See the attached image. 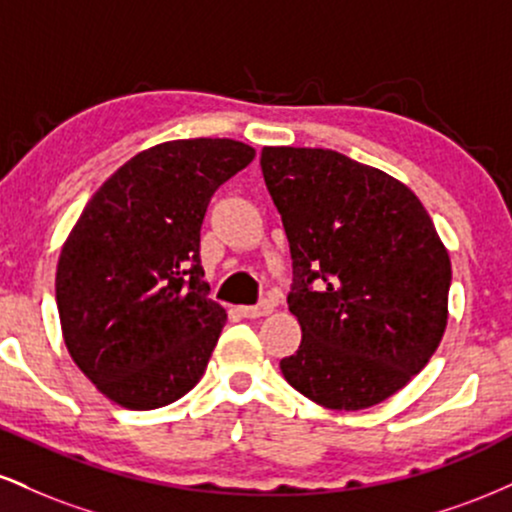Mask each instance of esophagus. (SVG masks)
<instances>
[{"mask_svg":"<svg viewBox=\"0 0 512 512\" xmlns=\"http://www.w3.org/2000/svg\"><path fill=\"white\" fill-rule=\"evenodd\" d=\"M240 315L248 317V320H257V317H264L272 313V303H260V305H243V308H238Z\"/></svg>","mask_w":512,"mask_h":512,"instance_id":"obj_1","label":"esophagus"}]
</instances>
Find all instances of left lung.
Here are the masks:
<instances>
[{"instance_id": "left-lung-1", "label": "left lung", "mask_w": 512, "mask_h": 512, "mask_svg": "<svg viewBox=\"0 0 512 512\" xmlns=\"http://www.w3.org/2000/svg\"><path fill=\"white\" fill-rule=\"evenodd\" d=\"M262 175L293 260L301 346L286 383L327 409L395 395L448 325L450 257L407 185L332 149L264 146Z\"/></svg>"}]
</instances>
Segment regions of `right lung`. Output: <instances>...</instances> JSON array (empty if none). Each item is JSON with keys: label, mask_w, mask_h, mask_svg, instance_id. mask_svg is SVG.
I'll list each match as a JSON object with an SVG mask.
<instances>
[{"label": "right lung", "mask_w": 512, "mask_h": 512, "mask_svg": "<svg viewBox=\"0 0 512 512\" xmlns=\"http://www.w3.org/2000/svg\"><path fill=\"white\" fill-rule=\"evenodd\" d=\"M255 158L236 139L151 146L103 182L57 264L64 344L105 397L158 409L199 383L226 322L202 279L214 192Z\"/></svg>", "instance_id": "1"}]
</instances>
